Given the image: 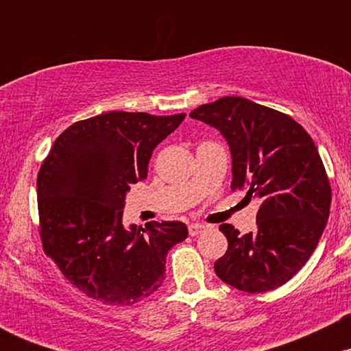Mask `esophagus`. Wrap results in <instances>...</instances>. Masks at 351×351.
<instances>
[{
	"label": "esophagus",
	"instance_id": "1",
	"mask_svg": "<svg viewBox=\"0 0 351 351\" xmlns=\"http://www.w3.org/2000/svg\"><path fill=\"white\" fill-rule=\"evenodd\" d=\"M204 229H206V226H204V224H191V226L188 228V231H189V236H198V234H201V232L204 231Z\"/></svg>",
	"mask_w": 351,
	"mask_h": 351
}]
</instances>
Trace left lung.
<instances>
[{
	"label": "left lung",
	"mask_w": 351,
	"mask_h": 351,
	"mask_svg": "<svg viewBox=\"0 0 351 351\" xmlns=\"http://www.w3.org/2000/svg\"><path fill=\"white\" fill-rule=\"evenodd\" d=\"M189 117L228 140L231 188L261 199L254 232L219 226L228 251L216 276L249 293L280 287L307 263L328 219L332 188L312 136L292 117L244 97H221Z\"/></svg>",
	"instance_id": "obj_1"
}]
</instances>
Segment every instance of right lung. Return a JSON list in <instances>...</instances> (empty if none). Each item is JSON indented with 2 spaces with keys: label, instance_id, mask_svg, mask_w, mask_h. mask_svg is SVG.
Segmentation results:
<instances>
[{
  "label": "right lung",
  "instance_id": "add662e5",
  "mask_svg": "<svg viewBox=\"0 0 351 351\" xmlns=\"http://www.w3.org/2000/svg\"><path fill=\"white\" fill-rule=\"evenodd\" d=\"M186 114L107 112L72 123L38 175L39 236L46 256L80 292L132 305L165 280L167 254L188 237L180 221L122 224L130 184L147 178L155 147Z\"/></svg>",
  "mask_w": 351,
  "mask_h": 351
}]
</instances>
